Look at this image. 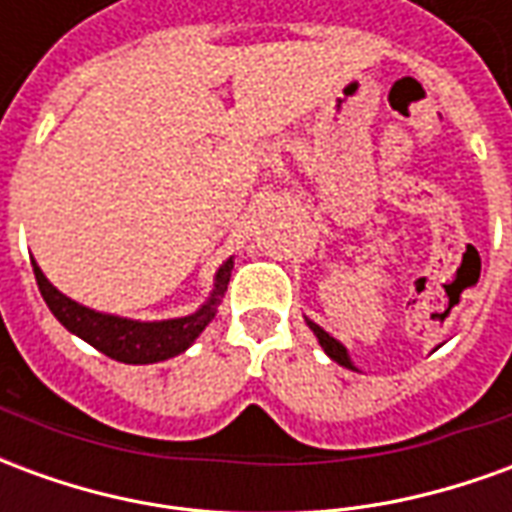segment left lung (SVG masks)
Wrapping results in <instances>:
<instances>
[{
  "label": "left lung",
  "instance_id": "obj_1",
  "mask_svg": "<svg viewBox=\"0 0 512 512\" xmlns=\"http://www.w3.org/2000/svg\"><path fill=\"white\" fill-rule=\"evenodd\" d=\"M307 326H310L312 334L318 337V343H321V348L326 351V356H329V359H334L337 365L348 367V370H356V365L351 362V356H348V348H345L340 340H334L332 334L326 332V329H321V326H318L315 321H310V318H307ZM356 373H359V370H356Z\"/></svg>",
  "mask_w": 512,
  "mask_h": 512
}]
</instances>
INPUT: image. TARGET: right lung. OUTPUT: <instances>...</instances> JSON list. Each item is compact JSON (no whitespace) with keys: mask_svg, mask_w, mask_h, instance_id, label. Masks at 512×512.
I'll return each mask as SVG.
<instances>
[{"mask_svg":"<svg viewBox=\"0 0 512 512\" xmlns=\"http://www.w3.org/2000/svg\"><path fill=\"white\" fill-rule=\"evenodd\" d=\"M32 268H35L40 296L68 332L82 337L84 343H90L95 351H101L109 359L126 362V365H153V362H164V359L183 354L216 318V310L222 304L224 290L233 274V257H227L219 266L213 277L211 296L200 310L183 318H169V321H131V318H120L109 312L90 310L54 288L35 260H32Z\"/></svg>","mask_w":512,"mask_h":512,"instance_id":"obj_1","label":"right lung"}]
</instances>
